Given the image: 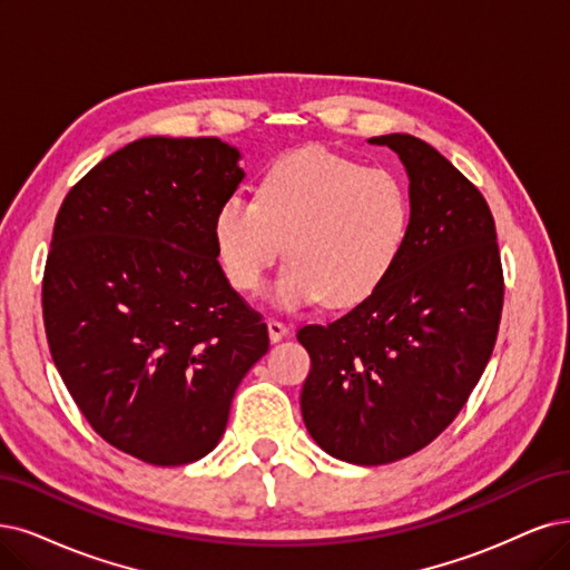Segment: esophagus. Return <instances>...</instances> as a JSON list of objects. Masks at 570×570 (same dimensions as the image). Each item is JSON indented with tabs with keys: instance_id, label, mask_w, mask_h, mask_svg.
Listing matches in <instances>:
<instances>
[{
	"instance_id": "34e87169",
	"label": "esophagus",
	"mask_w": 570,
	"mask_h": 570,
	"mask_svg": "<svg viewBox=\"0 0 570 570\" xmlns=\"http://www.w3.org/2000/svg\"><path fill=\"white\" fill-rule=\"evenodd\" d=\"M267 331H269V341L272 343H279L282 338H286L291 328H288V324H284L279 320H269L267 322Z\"/></svg>"
}]
</instances>
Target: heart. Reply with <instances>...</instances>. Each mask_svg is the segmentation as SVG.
<instances>
[{"mask_svg":"<svg viewBox=\"0 0 570 570\" xmlns=\"http://www.w3.org/2000/svg\"><path fill=\"white\" fill-rule=\"evenodd\" d=\"M411 216V195L396 174L307 147L272 164L258 197L227 195L214 239L229 284L246 296L263 291L286 246L274 303L352 307L390 279Z\"/></svg>","mask_w":570,"mask_h":570,"instance_id":"obj_1","label":"heart"}]
</instances>
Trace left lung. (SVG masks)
<instances>
[{"mask_svg":"<svg viewBox=\"0 0 570 570\" xmlns=\"http://www.w3.org/2000/svg\"><path fill=\"white\" fill-rule=\"evenodd\" d=\"M368 142L406 166L409 242L368 301L298 331L312 360L301 411L333 458L387 465L425 449L468 404L498 338L504 279L479 189L415 136Z\"/></svg>","mask_w":570,"mask_h":570,"instance_id":"left-lung-1","label":"left lung"}]
</instances>
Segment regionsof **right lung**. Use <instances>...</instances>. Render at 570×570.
<instances>
[{"instance_id": "right-lung-1", "label": "right lung", "mask_w": 570, "mask_h": 570, "mask_svg": "<svg viewBox=\"0 0 570 570\" xmlns=\"http://www.w3.org/2000/svg\"><path fill=\"white\" fill-rule=\"evenodd\" d=\"M218 138L134 140L62 199L41 282L53 364L89 425L150 465L216 449L269 347L229 286L214 218L244 180Z\"/></svg>"}]
</instances>
